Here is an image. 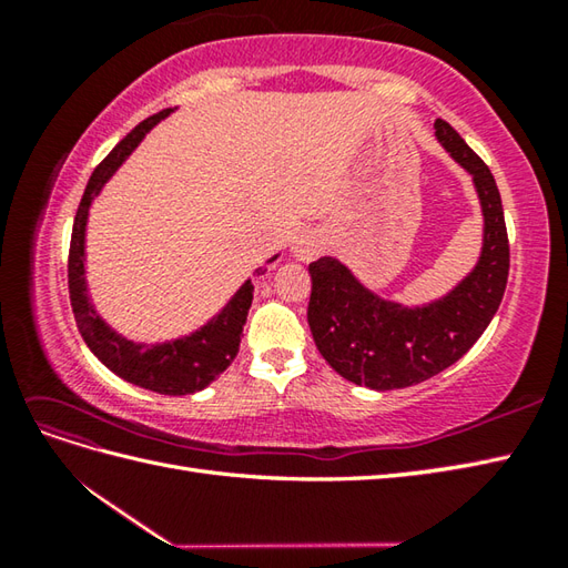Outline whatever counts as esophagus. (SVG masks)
Wrapping results in <instances>:
<instances>
[{"mask_svg":"<svg viewBox=\"0 0 568 568\" xmlns=\"http://www.w3.org/2000/svg\"><path fill=\"white\" fill-rule=\"evenodd\" d=\"M327 248V234L320 232V229H307V232L300 234L293 244V256L297 261H315L320 253Z\"/></svg>","mask_w":568,"mask_h":568,"instance_id":"34e87169","label":"esophagus"}]
</instances>
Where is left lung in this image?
<instances>
[{"label": "left lung", "mask_w": 568, "mask_h": 568, "mask_svg": "<svg viewBox=\"0 0 568 568\" xmlns=\"http://www.w3.org/2000/svg\"><path fill=\"white\" fill-rule=\"evenodd\" d=\"M434 129L474 180L484 214V246L470 273L437 300L403 305L373 293L339 258L310 263L312 339L342 378L371 390L407 388L456 364L486 332L508 285L510 246L496 180L444 119Z\"/></svg>", "instance_id": "8db88e82"}]
</instances>
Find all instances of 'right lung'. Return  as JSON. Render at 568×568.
I'll use <instances>...</instances> for the list:
<instances>
[{
  "mask_svg": "<svg viewBox=\"0 0 568 568\" xmlns=\"http://www.w3.org/2000/svg\"><path fill=\"white\" fill-rule=\"evenodd\" d=\"M171 114L161 112L149 116L141 122L134 131L116 143L114 151L94 168L84 195L80 200V207L75 214V224H72V239H70V258H68V287H70V305L72 315H75L78 329L82 334L84 344L90 352L98 356L102 364L116 373L119 378L126 383H134L139 388H146L161 395H190L204 390L212 381H216L220 373L226 371L234 356L239 354L241 332L248 317V307L253 300V283L251 277L241 283L239 291L229 297V303L216 312L212 320L202 324L200 329L190 332L185 336L168 342H134L126 339L124 334L112 329L110 324L102 320V315L92 305V297L88 293V277H84V263H88V253H84V236H88V216L94 197L100 195L122 163L136 151L139 143L146 139L149 131L163 122ZM277 253L265 263H273Z\"/></svg>",
  "mask_w": 568,
  "mask_h": 568,
  "instance_id": "obj_1",
  "label": "right lung"
}]
</instances>
